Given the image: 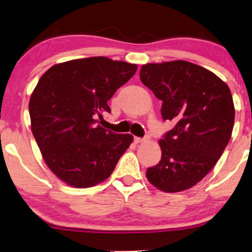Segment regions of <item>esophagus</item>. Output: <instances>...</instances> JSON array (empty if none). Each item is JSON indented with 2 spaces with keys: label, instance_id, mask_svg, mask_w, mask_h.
Returning <instances> with one entry per match:
<instances>
[{
  "label": "esophagus",
  "instance_id": "34e87169",
  "mask_svg": "<svg viewBox=\"0 0 252 252\" xmlns=\"http://www.w3.org/2000/svg\"><path fill=\"white\" fill-rule=\"evenodd\" d=\"M148 137H134V142L135 143H141V142H144V141H147Z\"/></svg>",
  "mask_w": 252,
  "mask_h": 252
}]
</instances>
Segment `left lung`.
Here are the masks:
<instances>
[{
	"instance_id": "obj_1",
	"label": "left lung",
	"mask_w": 252,
	"mask_h": 252,
	"mask_svg": "<svg viewBox=\"0 0 252 252\" xmlns=\"http://www.w3.org/2000/svg\"><path fill=\"white\" fill-rule=\"evenodd\" d=\"M140 79L163 102V119L174 124L159 140L161 158L148 168L147 179L166 192L191 188L229 142L235 119L232 93L211 71L186 61L142 65Z\"/></svg>"
}]
</instances>
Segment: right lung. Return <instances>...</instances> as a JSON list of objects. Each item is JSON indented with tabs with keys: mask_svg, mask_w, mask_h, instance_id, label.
<instances>
[{
	"mask_svg": "<svg viewBox=\"0 0 252 252\" xmlns=\"http://www.w3.org/2000/svg\"><path fill=\"white\" fill-rule=\"evenodd\" d=\"M137 66L88 57L51 66L30 99L31 128L48 167L65 184L88 188L108 179L133 136L98 125L108 101Z\"/></svg>",
	"mask_w": 252,
	"mask_h": 252,
	"instance_id": "add662e5",
	"label": "right lung"
}]
</instances>
